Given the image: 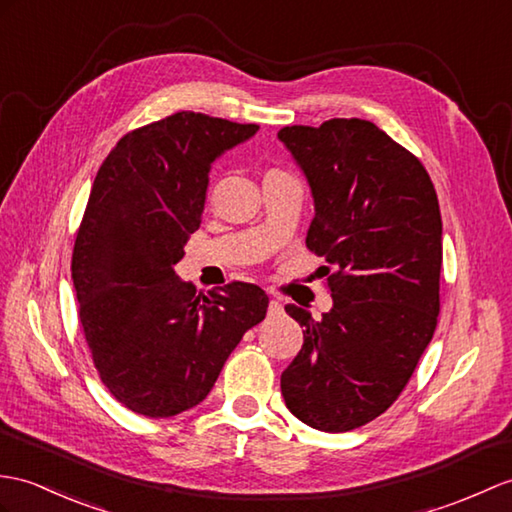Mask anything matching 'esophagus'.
I'll use <instances>...</instances> for the list:
<instances>
[{"instance_id":"obj_1","label":"esophagus","mask_w":512,"mask_h":512,"mask_svg":"<svg viewBox=\"0 0 512 512\" xmlns=\"http://www.w3.org/2000/svg\"><path fill=\"white\" fill-rule=\"evenodd\" d=\"M281 312H283L281 303H279L277 299H272V301H270V305H268V314H270V316H279Z\"/></svg>"}]
</instances>
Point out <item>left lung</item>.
<instances>
[{"label":"left lung","instance_id":"8db88e82","mask_svg":"<svg viewBox=\"0 0 512 512\" xmlns=\"http://www.w3.org/2000/svg\"><path fill=\"white\" fill-rule=\"evenodd\" d=\"M277 137L314 198L307 248L334 266L323 318L285 305L305 329L281 395L314 430L349 432L392 406L434 336L441 209L421 161L373 122L334 117Z\"/></svg>","mask_w":512,"mask_h":512}]
</instances>
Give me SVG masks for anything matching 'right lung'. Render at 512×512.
Segmentation results:
<instances>
[{
	"instance_id": "obj_1",
	"label": "right lung",
	"mask_w": 512,
	"mask_h": 512,
	"mask_svg": "<svg viewBox=\"0 0 512 512\" xmlns=\"http://www.w3.org/2000/svg\"><path fill=\"white\" fill-rule=\"evenodd\" d=\"M257 124L194 111L124 135L100 165L71 257L78 314L102 384L165 419L198 406L268 296L233 281L196 294L176 264L205 211L211 165Z\"/></svg>"
}]
</instances>
